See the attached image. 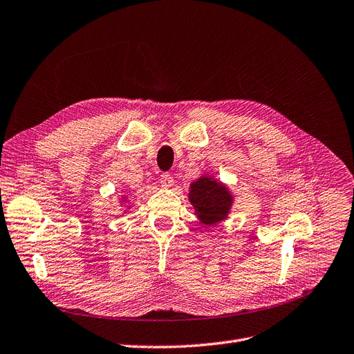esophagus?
Instances as JSON below:
<instances>
[{
	"mask_svg": "<svg viewBox=\"0 0 354 354\" xmlns=\"http://www.w3.org/2000/svg\"><path fill=\"white\" fill-rule=\"evenodd\" d=\"M160 183H161L162 187L168 189V187H171L174 185V178H173V176L169 174V173H162V176L160 178Z\"/></svg>",
	"mask_w": 354,
	"mask_h": 354,
	"instance_id": "obj_1",
	"label": "esophagus"
}]
</instances>
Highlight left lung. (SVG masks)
Masks as SVG:
<instances>
[{
    "mask_svg": "<svg viewBox=\"0 0 354 354\" xmlns=\"http://www.w3.org/2000/svg\"><path fill=\"white\" fill-rule=\"evenodd\" d=\"M189 201L199 221L205 226H214L228 218L234 197L223 183L202 176L190 185Z\"/></svg>",
    "mask_w": 354,
    "mask_h": 354,
    "instance_id": "obj_1",
    "label": "left lung"
}]
</instances>
